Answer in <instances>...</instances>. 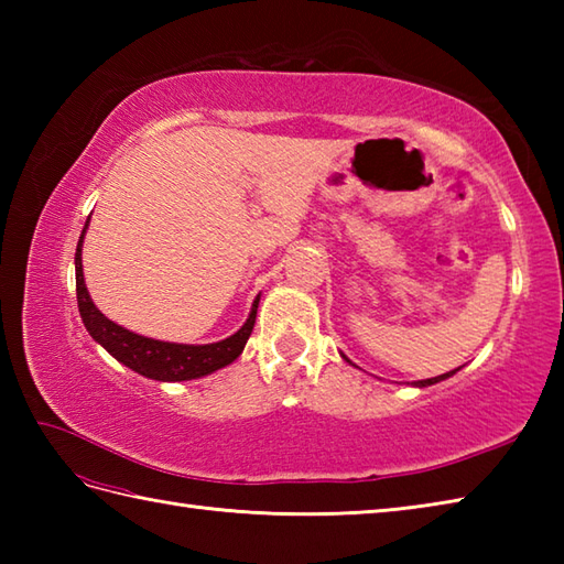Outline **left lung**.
Segmentation results:
<instances>
[{
    "label": "left lung",
    "mask_w": 564,
    "mask_h": 564,
    "mask_svg": "<svg viewBox=\"0 0 564 564\" xmlns=\"http://www.w3.org/2000/svg\"><path fill=\"white\" fill-rule=\"evenodd\" d=\"M458 370V368H455ZM455 370H451V373H443V376H436V378H429V380H416L414 386H419V388H426V386H434V382H438V380H446V378H451Z\"/></svg>",
    "instance_id": "left-lung-1"
}]
</instances>
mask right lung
Listing matches in <instances>:
<instances>
[{"mask_svg":"<svg viewBox=\"0 0 564 564\" xmlns=\"http://www.w3.org/2000/svg\"><path fill=\"white\" fill-rule=\"evenodd\" d=\"M84 230H87V227H84ZM84 230H82V237L77 242V254H75L79 315H82L84 327H87V332L91 334V339H97L113 358H118V361L126 364L128 368H133L140 376L162 380V382H174V380H191V378L208 376L213 370L232 364L235 358L242 354L249 334L254 329L259 297L254 301V305H251L249 319L245 322L242 329L218 344H206V346L148 339V337H140V334L118 327L111 319H106L97 310V305L91 303L87 285H84V273H82Z\"/></svg>","mask_w":564,"mask_h":564,"instance_id":"obj_1","label":"right lung"}]
</instances>
